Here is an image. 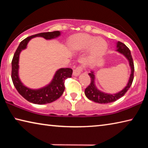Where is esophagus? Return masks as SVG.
I'll use <instances>...</instances> for the list:
<instances>
[{"mask_svg":"<svg viewBox=\"0 0 148 148\" xmlns=\"http://www.w3.org/2000/svg\"><path fill=\"white\" fill-rule=\"evenodd\" d=\"M82 71V66H77L74 70L73 75L75 76H77L80 73H81Z\"/></svg>","mask_w":148,"mask_h":148,"instance_id":"esophagus-1","label":"esophagus"}]
</instances>
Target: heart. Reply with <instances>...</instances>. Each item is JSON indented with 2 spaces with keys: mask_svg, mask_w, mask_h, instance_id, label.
Wrapping results in <instances>:
<instances>
[{
  "mask_svg": "<svg viewBox=\"0 0 148 148\" xmlns=\"http://www.w3.org/2000/svg\"><path fill=\"white\" fill-rule=\"evenodd\" d=\"M72 48L76 50L89 49V57L92 61L98 59L104 54L107 44L104 39L97 38L88 34L80 33L74 36L71 40Z\"/></svg>",
  "mask_w": 148,
  "mask_h": 148,
  "instance_id": "1",
  "label": "heart"
}]
</instances>
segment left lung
<instances>
[{"label":"left lung","mask_w":148,"mask_h":148,"mask_svg":"<svg viewBox=\"0 0 148 148\" xmlns=\"http://www.w3.org/2000/svg\"><path fill=\"white\" fill-rule=\"evenodd\" d=\"M119 53H121L126 57L127 59L129 62V65L131 69V73L130 75V77L128 82V84H127V86L125 88L121 90V91L117 92L116 94H109L105 93L104 92H102L97 88L95 84V74L93 71H91L89 75L91 77V82H90L88 87L85 89V95L89 100L93 101L95 102L100 104H107L110 102H113L117 101L124 96V95L128 91L130 87L131 86L132 81L134 79V66L133 60L132 58V56L131 53V51L125 45L121 42H117V49Z\"/></svg>","instance_id":"8db88e82"}]
</instances>
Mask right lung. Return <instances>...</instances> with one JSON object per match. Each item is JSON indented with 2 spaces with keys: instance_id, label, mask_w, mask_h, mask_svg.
<instances>
[{
  "instance_id": "right-lung-1",
  "label": "right lung",
  "mask_w": 148,
  "mask_h": 148,
  "mask_svg": "<svg viewBox=\"0 0 148 148\" xmlns=\"http://www.w3.org/2000/svg\"><path fill=\"white\" fill-rule=\"evenodd\" d=\"M61 35L59 31L42 32L29 37L22 40L14 55L12 61V79L15 87L19 93L27 101L33 104H45L56 101L61 96L64 91V81L68 77H71L72 70L69 68L60 69L55 74L51 83L46 87L38 89H31L25 86L19 79L18 75L19 54L22 50L27 46L30 40L34 37H43L46 40H51Z\"/></svg>"
}]
</instances>
